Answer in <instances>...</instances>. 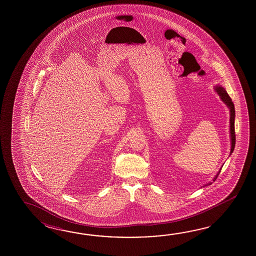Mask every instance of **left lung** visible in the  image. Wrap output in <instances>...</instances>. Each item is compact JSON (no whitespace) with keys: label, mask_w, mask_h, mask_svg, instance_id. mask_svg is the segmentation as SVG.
<instances>
[{"label":"left lung","mask_w":256,"mask_h":256,"mask_svg":"<svg viewBox=\"0 0 256 256\" xmlns=\"http://www.w3.org/2000/svg\"><path fill=\"white\" fill-rule=\"evenodd\" d=\"M214 90L218 93V95L220 96V100H222L223 104H225L228 110H230V154H232L234 152V147H235V130H234V122H235V109H234V104L232 100V98H230L228 93L226 92V90L222 86V85H216L214 87ZM220 170L218 172V174L215 176V178H213V181H215L217 178L218 176L220 174ZM212 182L208 183L206 186L210 185Z\"/></svg>","instance_id":"left-lung-1"}]
</instances>
